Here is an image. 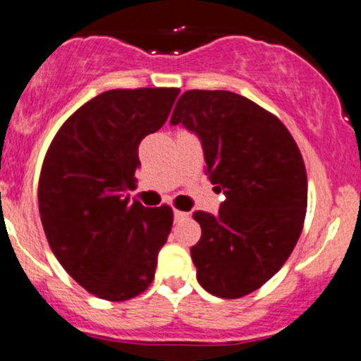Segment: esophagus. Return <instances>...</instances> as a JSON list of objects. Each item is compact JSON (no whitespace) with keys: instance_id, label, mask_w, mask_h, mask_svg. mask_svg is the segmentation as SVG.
<instances>
[{"instance_id":"obj_1","label":"esophagus","mask_w":361,"mask_h":361,"mask_svg":"<svg viewBox=\"0 0 361 361\" xmlns=\"http://www.w3.org/2000/svg\"><path fill=\"white\" fill-rule=\"evenodd\" d=\"M188 216V213H185V212H180V209H174V220H183V219H187Z\"/></svg>"}]
</instances>
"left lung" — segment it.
I'll list each match as a JSON object with an SVG mask.
<instances>
[{
	"label": "left lung",
	"instance_id": "1",
	"mask_svg": "<svg viewBox=\"0 0 361 361\" xmlns=\"http://www.w3.org/2000/svg\"><path fill=\"white\" fill-rule=\"evenodd\" d=\"M173 125L199 135L209 181L226 201L216 215L195 212L201 240L190 248L197 281L219 298L261 288L291 255L307 213V171L275 114L238 93L190 90Z\"/></svg>",
	"mask_w": 361,
	"mask_h": 361
}]
</instances>
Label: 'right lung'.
Instances as JSON below:
<instances>
[{"mask_svg": "<svg viewBox=\"0 0 361 361\" xmlns=\"http://www.w3.org/2000/svg\"><path fill=\"white\" fill-rule=\"evenodd\" d=\"M180 90H109L75 111L52 139L38 180L51 250L87 293L109 302L141 295L173 227V209L130 202L142 139L166 123Z\"/></svg>", "mask_w": 361, "mask_h": 361, "instance_id": "right-lung-1", "label": "right lung"}]
</instances>
